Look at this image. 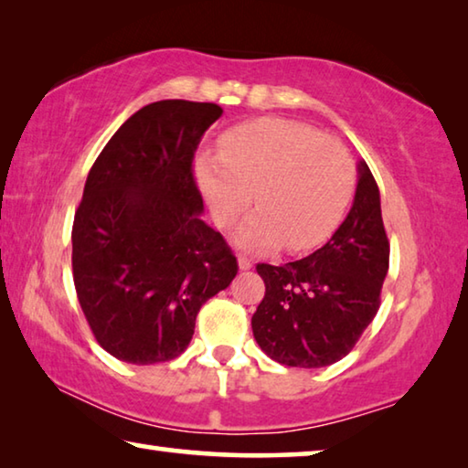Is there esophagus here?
I'll return each instance as SVG.
<instances>
[{"label": "esophagus", "instance_id": "obj_1", "mask_svg": "<svg viewBox=\"0 0 468 468\" xmlns=\"http://www.w3.org/2000/svg\"><path fill=\"white\" fill-rule=\"evenodd\" d=\"M237 266H239V271H250V268H251L253 264H251L250 258L239 256V258H237Z\"/></svg>", "mask_w": 468, "mask_h": 468}]
</instances>
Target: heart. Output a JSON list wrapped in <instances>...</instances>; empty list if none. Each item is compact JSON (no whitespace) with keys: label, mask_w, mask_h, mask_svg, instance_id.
Here are the masks:
<instances>
[{"label":"heart","mask_w":468,"mask_h":468,"mask_svg":"<svg viewBox=\"0 0 468 468\" xmlns=\"http://www.w3.org/2000/svg\"><path fill=\"white\" fill-rule=\"evenodd\" d=\"M194 171L220 227L250 208L256 189L260 210L237 231V243L258 251L320 245L340 223L355 187L353 161L338 142L279 117L227 132L220 154H200Z\"/></svg>","instance_id":"1"}]
</instances>
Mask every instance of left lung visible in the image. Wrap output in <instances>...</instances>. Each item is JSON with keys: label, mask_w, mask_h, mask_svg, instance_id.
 <instances>
[{"label": "left lung", "mask_w": 468, "mask_h": 468, "mask_svg": "<svg viewBox=\"0 0 468 468\" xmlns=\"http://www.w3.org/2000/svg\"><path fill=\"white\" fill-rule=\"evenodd\" d=\"M388 260L379 189L359 161L353 206L330 241L295 262L258 264L266 292L251 318L256 343L289 367L340 361L376 318Z\"/></svg>", "instance_id": "obj_1"}]
</instances>
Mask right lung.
<instances>
[{
  "label": "right lung",
  "mask_w": 468,
  "mask_h": 468,
  "mask_svg": "<svg viewBox=\"0 0 468 468\" xmlns=\"http://www.w3.org/2000/svg\"><path fill=\"white\" fill-rule=\"evenodd\" d=\"M223 115L215 102L156 101L136 111L86 177L72 229L78 301L99 345L133 366L171 361L237 260L202 220L192 161Z\"/></svg>",
  "instance_id": "right-lung-1"
}]
</instances>
